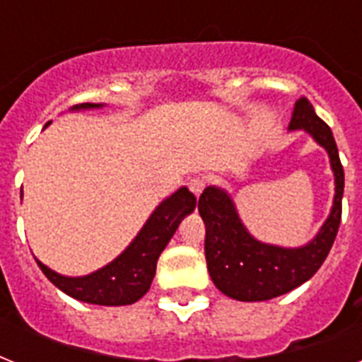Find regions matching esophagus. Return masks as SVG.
Instances as JSON below:
<instances>
[{
  "instance_id": "1",
  "label": "esophagus",
  "mask_w": 362,
  "mask_h": 362,
  "mask_svg": "<svg viewBox=\"0 0 362 362\" xmlns=\"http://www.w3.org/2000/svg\"><path fill=\"white\" fill-rule=\"evenodd\" d=\"M187 186H189V189H192L193 195H195V197H199V195L203 193L204 187H206V178L201 175L192 176V178H189V182H187Z\"/></svg>"
}]
</instances>
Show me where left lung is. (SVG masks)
I'll return each mask as SVG.
<instances>
[{
    "mask_svg": "<svg viewBox=\"0 0 362 362\" xmlns=\"http://www.w3.org/2000/svg\"><path fill=\"white\" fill-rule=\"evenodd\" d=\"M289 127L308 131L325 148L337 182L331 216L310 244L295 250L261 244L244 229L226 192L209 186L199 197V214L206 227L204 257L210 278L223 295L244 303L280 297L310 280L331 252L342 220L344 167L331 127L315 115L306 98L295 103Z\"/></svg>",
    "mask_w": 362,
    "mask_h": 362,
    "instance_id": "left-lung-1",
    "label": "left lung"
}]
</instances>
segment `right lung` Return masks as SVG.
I'll list each match as a JSON object with an SVG mask.
<instances>
[{"instance_id": "obj_1", "label": "right lung", "mask_w": 362, "mask_h": 362, "mask_svg": "<svg viewBox=\"0 0 362 362\" xmlns=\"http://www.w3.org/2000/svg\"><path fill=\"white\" fill-rule=\"evenodd\" d=\"M92 107H101V105L84 103L76 109H92ZM195 204H197L195 195L187 192V187H180L159 204L146 221V226L142 227V231L136 235L135 240L131 242L120 257H116L112 263L93 274L67 278L56 274L41 261H37V264L54 286L76 300L101 304V306L133 304L150 289L159 255L169 244L170 237L175 235L182 218L189 214L195 209Z\"/></svg>"}]
</instances>
